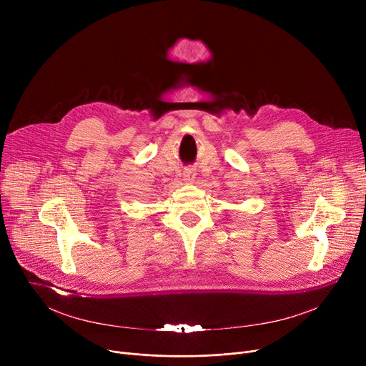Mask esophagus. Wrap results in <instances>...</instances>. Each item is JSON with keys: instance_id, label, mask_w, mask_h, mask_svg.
<instances>
[{"instance_id": "esophagus-1", "label": "esophagus", "mask_w": 366, "mask_h": 366, "mask_svg": "<svg viewBox=\"0 0 366 366\" xmlns=\"http://www.w3.org/2000/svg\"><path fill=\"white\" fill-rule=\"evenodd\" d=\"M194 179H196V172L193 169H185V172H184V181L194 182Z\"/></svg>"}]
</instances>
